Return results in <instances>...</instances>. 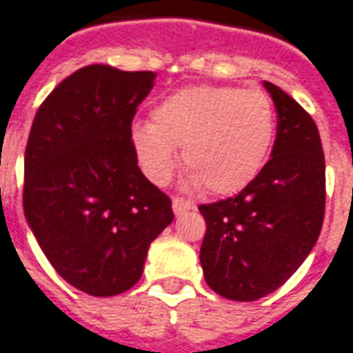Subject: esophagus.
<instances>
[{
    "mask_svg": "<svg viewBox=\"0 0 353 353\" xmlns=\"http://www.w3.org/2000/svg\"><path fill=\"white\" fill-rule=\"evenodd\" d=\"M192 207H194L192 201L184 199V197H174V199H172V211H174V214H182V212L190 211Z\"/></svg>",
    "mask_w": 353,
    "mask_h": 353,
    "instance_id": "1",
    "label": "esophagus"
}]
</instances>
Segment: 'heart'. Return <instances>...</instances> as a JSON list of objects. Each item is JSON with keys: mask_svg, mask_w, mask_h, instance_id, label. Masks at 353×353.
I'll return each instance as SVG.
<instances>
[{"mask_svg": "<svg viewBox=\"0 0 353 353\" xmlns=\"http://www.w3.org/2000/svg\"><path fill=\"white\" fill-rule=\"evenodd\" d=\"M276 134V110L261 89L186 87L152 110V125L132 127L131 144L150 181L165 184L176 167V150L194 186L236 194L261 172Z\"/></svg>", "mask_w": 353, "mask_h": 353, "instance_id": "1", "label": "heart"}]
</instances>
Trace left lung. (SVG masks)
<instances>
[{"label":"left lung","instance_id":"obj_1","mask_svg":"<svg viewBox=\"0 0 353 353\" xmlns=\"http://www.w3.org/2000/svg\"><path fill=\"white\" fill-rule=\"evenodd\" d=\"M272 157L237 196L199 205L207 285L224 299L259 301L289 279L314 249L325 216V156L316 121L277 85Z\"/></svg>","mask_w":353,"mask_h":353}]
</instances>
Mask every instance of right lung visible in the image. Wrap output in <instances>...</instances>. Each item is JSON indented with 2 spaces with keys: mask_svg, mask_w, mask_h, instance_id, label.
Segmentation results:
<instances>
[{
  "mask_svg": "<svg viewBox=\"0 0 353 353\" xmlns=\"http://www.w3.org/2000/svg\"><path fill=\"white\" fill-rule=\"evenodd\" d=\"M154 79L106 64L79 68L41 102L30 129L26 221L57 274L92 296L129 291L150 243L174 219L131 144L132 117Z\"/></svg>",
  "mask_w": 353,
  "mask_h": 353,
  "instance_id": "right-lung-1",
  "label": "right lung"
}]
</instances>
